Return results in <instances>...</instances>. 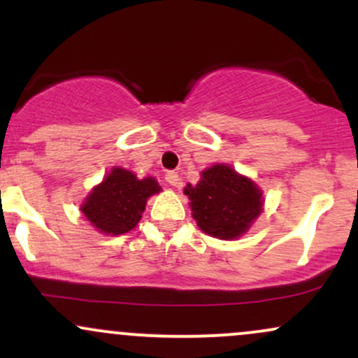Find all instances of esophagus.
Instances as JSON below:
<instances>
[{
	"mask_svg": "<svg viewBox=\"0 0 358 358\" xmlns=\"http://www.w3.org/2000/svg\"><path fill=\"white\" fill-rule=\"evenodd\" d=\"M165 180L171 185V187H180V185H182V180H180L178 173H175V171H168Z\"/></svg>",
	"mask_w": 358,
	"mask_h": 358,
	"instance_id": "1",
	"label": "esophagus"
}]
</instances>
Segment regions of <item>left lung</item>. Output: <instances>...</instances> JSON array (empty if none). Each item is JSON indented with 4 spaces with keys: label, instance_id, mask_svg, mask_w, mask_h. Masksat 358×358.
I'll list each match as a JSON object with an SVG mask.
<instances>
[{
    "label": "left lung",
    "instance_id": "left-lung-1",
    "mask_svg": "<svg viewBox=\"0 0 358 358\" xmlns=\"http://www.w3.org/2000/svg\"><path fill=\"white\" fill-rule=\"evenodd\" d=\"M183 193L200 231L222 241L244 236L264 207L261 188L225 163L203 170L199 183H188Z\"/></svg>",
    "mask_w": 358,
    "mask_h": 358
}]
</instances>
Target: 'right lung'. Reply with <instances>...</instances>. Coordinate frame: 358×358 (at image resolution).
Returning a JSON list of instances; mask_svg holds the SVG:
<instances>
[{
	"label": "right lung",
	"instance_id": "obj_1",
	"mask_svg": "<svg viewBox=\"0 0 358 358\" xmlns=\"http://www.w3.org/2000/svg\"><path fill=\"white\" fill-rule=\"evenodd\" d=\"M159 192L162 187L153 176L138 178L133 171L114 166L89 192L80 212L104 236H121L136 227L148 199Z\"/></svg>",
	"mask_w": 358,
	"mask_h": 358
}]
</instances>
